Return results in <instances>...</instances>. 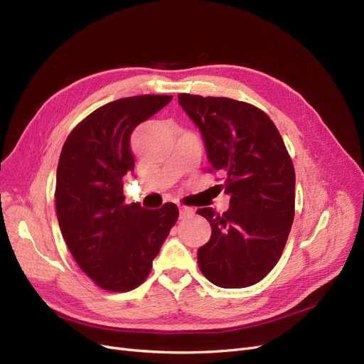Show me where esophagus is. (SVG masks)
Returning <instances> with one entry per match:
<instances>
[{"label": "esophagus", "instance_id": "34e87169", "mask_svg": "<svg viewBox=\"0 0 364 364\" xmlns=\"http://www.w3.org/2000/svg\"><path fill=\"white\" fill-rule=\"evenodd\" d=\"M194 215V209L188 206H179V218H186Z\"/></svg>", "mask_w": 364, "mask_h": 364}]
</instances>
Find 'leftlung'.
Instances as JSON below:
<instances>
[{
	"instance_id": "1",
	"label": "left lung",
	"mask_w": 364,
	"mask_h": 364,
	"mask_svg": "<svg viewBox=\"0 0 364 364\" xmlns=\"http://www.w3.org/2000/svg\"><path fill=\"white\" fill-rule=\"evenodd\" d=\"M214 170L225 174L229 209L197 210L212 229L197 262L205 277L225 289L260 282L279 262L295 214V170L272 120L230 97L181 93Z\"/></svg>"
}]
</instances>
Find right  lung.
I'll list each match as a JSON object with an SVG mask.
<instances>
[{
  "mask_svg": "<svg viewBox=\"0 0 364 364\" xmlns=\"http://www.w3.org/2000/svg\"><path fill=\"white\" fill-rule=\"evenodd\" d=\"M171 99L143 95L112 101L87 116L61 149L60 230L80 268L105 291L140 286L178 220L174 203L146 209L127 205L123 196V176L134 170L131 134Z\"/></svg>",
  "mask_w": 364,
  "mask_h": 364,
  "instance_id": "right-lung-1",
  "label": "right lung"
}]
</instances>
